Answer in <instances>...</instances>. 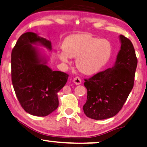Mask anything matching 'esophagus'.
<instances>
[{
  "label": "esophagus",
  "mask_w": 147,
  "mask_h": 147,
  "mask_svg": "<svg viewBox=\"0 0 147 147\" xmlns=\"http://www.w3.org/2000/svg\"><path fill=\"white\" fill-rule=\"evenodd\" d=\"M73 82L75 85H81V79H80L79 77H75V79H73Z\"/></svg>",
  "instance_id": "esophagus-1"
}]
</instances>
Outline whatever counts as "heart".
Here are the masks:
<instances>
[{
    "instance_id": "b5f03b06",
    "label": "heart",
    "mask_w": 147,
    "mask_h": 147,
    "mask_svg": "<svg viewBox=\"0 0 147 147\" xmlns=\"http://www.w3.org/2000/svg\"><path fill=\"white\" fill-rule=\"evenodd\" d=\"M112 47L105 39H99L88 34L70 35L64 40L62 50L58 56L62 62L68 63L70 58H76V66L83 74L97 73L110 60Z\"/></svg>"
}]
</instances>
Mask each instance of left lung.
<instances>
[{"mask_svg": "<svg viewBox=\"0 0 147 147\" xmlns=\"http://www.w3.org/2000/svg\"><path fill=\"white\" fill-rule=\"evenodd\" d=\"M120 50L111 68L85 79L87 99L83 111L88 118L104 120L116 116L132 91L137 58L130 40L119 36Z\"/></svg>", "mask_w": 147, "mask_h": 147, "instance_id": "8db88e82", "label": "left lung"}]
</instances>
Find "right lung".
I'll return each instance as SVG.
<instances>
[{"label": "right lung", "mask_w": 147, "mask_h": 147, "mask_svg": "<svg viewBox=\"0 0 147 147\" xmlns=\"http://www.w3.org/2000/svg\"><path fill=\"white\" fill-rule=\"evenodd\" d=\"M38 46L52 50L50 41L38 34L21 35L11 53V77L21 107L32 116L43 117L58 108L57 93L68 75L49 67V56Z\"/></svg>", "instance_id": "1"}]
</instances>
